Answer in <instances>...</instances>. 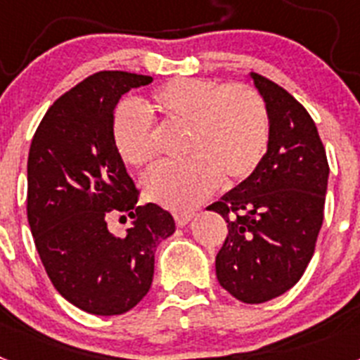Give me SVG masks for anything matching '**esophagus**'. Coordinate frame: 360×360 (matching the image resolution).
Segmentation results:
<instances>
[{
  "label": "esophagus",
  "instance_id": "esophagus-1",
  "mask_svg": "<svg viewBox=\"0 0 360 360\" xmlns=\"http://www.w3.org/2000/svg\"><path fill=\"white\" fill-rule=\"evenodd\" d=\"M195 212H174V221H176L178 227H184L193 219Z\"/></svg>",
  "mask_w": 360,
  "mask_h": 360
}]
</instances>
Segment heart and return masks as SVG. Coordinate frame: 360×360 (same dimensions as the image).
Returning a JSON list of instances; mask_svg holds the SVG:
<instances>
[{
  "label": "heart",
  "instance_id": "heart-1",
  "mask_svg": "<svg viewBox=\"0 0 360 360\" xmlns=\"http://www.w3.org/2000/svg\"><path fill=\"white\" fill-rule=\"evenodd\" d=\"M146 110L164 126L186 128L184 162L153 167L144 195L173 211H189L216 191L252 176L269 149L270 122L263 97L249 84L176 77L149 95ZM119 157L142 167L155 158V126L135 104L122 103L111 117Z\"/></svg>",
  "mask_w": 360,
  "mask_h": 360
}]
</instances>
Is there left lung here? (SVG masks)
I'll return each instance as SVG.
<instances>
[{
    "label": "left lung",
    "instance_id": "left-lung-1",
    "mask_svg": "<svg viewBox=\"0 0 360 360\" xmlns=\"http://www.w3.org/2000/svg\"><path fill=\"white\" fill-rule=\"evenodd\" d=\"M269 110V149L252 176L209 211L229 234L216 256V278L249 304L290 290L310 263L324 218L328 160L316 122L287 90L250 73Z\"/></svg>",
    "mask_w": 360,
    "mask_h": 360
}]
</instances>
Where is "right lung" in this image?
I'll return each mask as SVG.
<instances>
[{
  "instance_id": "right-lung-1",
  "label": "right lung",
  "mask_w": 360,
  "mask_h": 360,
  "mask_svg": "<svg viewBox=\"0 0 360 360\" xmlns=\"http://www.w3.org/2000/svg\"><path fill=\"white\" fill-rule=\"evenodd\" d=\"M153 81L119 70L97 72L44 113L28 153L27 214L56 290L94 316H120L149 292L155 250L174 232L157 203L136 205L139 189L111 139L119 98ZM111 214L132 225L107 231Z\"/></svg>"
}]
</instances>
